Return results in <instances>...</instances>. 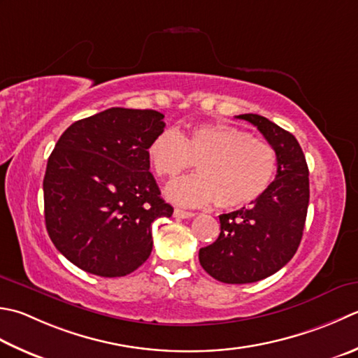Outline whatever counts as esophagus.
Returning a JSON list of instances; mask_svg holds the SVG:
<instances>
[{
    "label": "esophagus",
    "mask_w": 358,
    "mask_h": 358,
    "mask_svg": "<svg viewBox=\"0 0 358 358\" xmlns=\"http://www.w3.org/2000/svg\"><path fill=\"white\" fill-rule=\"evenodd\" d=\"M173 215L177 217V219H189V217H194V213L185 211V209H180V208H175Z\"/></svg>",
    "instance_id": "34e87169"
}]
</instances>
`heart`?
<instances>
[{"label": "heart", "instance_id": "obj_1", "mask_svg": "<svg viewBox=\"0 0 358 358\" xmlns=\"http://www.w3.org/2000/svg\"><path fill=\"white\" fill-rule=\"evenodd\" d=\"M147 152L161 178L178 177L197 163L199 175L173 181L166 189L167 197L186 206L213 201L223 209L250 205L267 191L278 167L271 144L225 124L199 125L187 135L164 130Z\"/></svg>", "mask_w": 358, "mask_h": 358}]
</instances>
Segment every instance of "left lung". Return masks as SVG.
<instances>
[{
  "label": "left lung",
  "instance_id": "1",
  "mask_svg": "<svg viewBox=\"0 0 358 358\" xmlns=\"http://www.w3.org/2000/svg\"><path fill=\"white\" fill-rule=\"evenodd\" d=\"M253 124L278 157L276 178L251 206L222 214L217 241L199 251L208 275L227 284L271 276L295 256L309 206V167L296 138L267 117L239 115Z\"/></svg>",
  "mask_w": 358,
  "mask_h": 358
}]
</instances>
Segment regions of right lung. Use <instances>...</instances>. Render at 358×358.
<instances>
[{
    "label": "right lung",
    "instance_id": "obj_1",
    "mask_svg": "<svg viewBox=\"0 0 358 358\" xmlns=\"http://www.w3.org/2000/svg\"><path fill=\"white\" fill-rule=\"evenodd\" d=\"M155 110L113 107L63 131L43 180L48 234L76 267L103 278L135 271L152 253V223L173 208L159 197L149 145L164 131Z\"/></svg>",
    "mask_w": 358,
    "mask_h": 358
}]
</instances>
